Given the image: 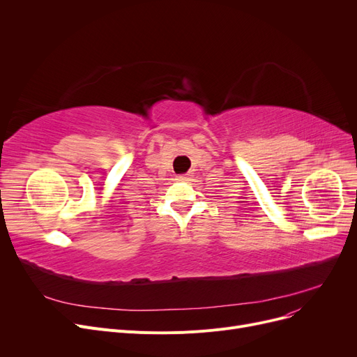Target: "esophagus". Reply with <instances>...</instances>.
I'll use <instances>...</instances> for the list:
<instances>
[{
	"label": "esophagus",
	"mask_w": 357,
	"mask_h": 357,
	"mask_svg": "<svg viewBox=\"0 0 357 357\" xmlns=\"http://www.w3.org/2000/svg\"><path fill=\"white\" fill-rule=\"evenodd\" d=\"M190 176H192V174L190 172V174H186V175H183V176H178V181H190Z\"/></svg>",
	"instance_id": "esophagus-1"
}]
</instances>
